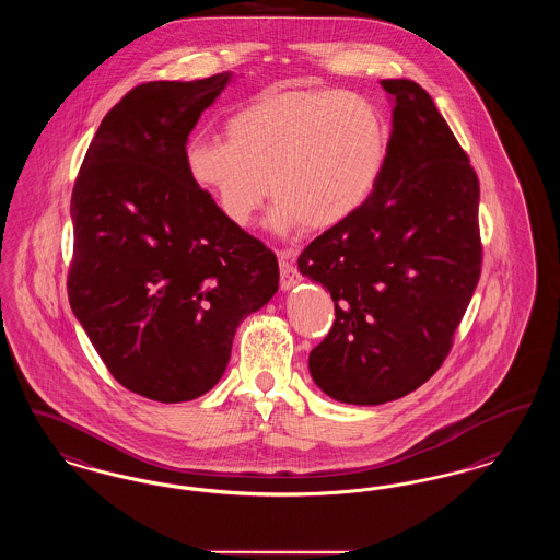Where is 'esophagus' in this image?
I'll use <instances>...</instances> for the list:
<instances>
[{
    "instance_id": "1",
    "label": "esophagus",
    "mask_w": 560,
    "mask_h": 560,
    "mask_svg": "<svg viewBox=\"0 0 560 560\" xmlns=\"http://www.w3.org/2000/svg\"><path fill=\"white\" fill-rule=\"evenodd\" d=\"M279 258V270H281V290L288 291L300 283V275L291 265L290 252H277Z\"/></svg>"
}]
</instances>
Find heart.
I'll return each instance as SVG.
<instances>
[{"instance_id": "1", "label": "heart", "mask_w": 560, "mask_h": 560, "mask_svg": "<svg viewBox=\"0 0 560 560\" xmlns=\"http://www.w3.org/2000/svg\"><path fill=\"white\" fill-rule=\"evenodd\" d=\"M226 137L187 141L189 179L237 229L252 226L270 189L279 235L350 221L373 196L389 150L380 106L343 90L262 91L229 116Z\"/></svg>"}]
</instances>
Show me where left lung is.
Segmentation results:
<instances>
[{"instance_id":"left-lung-1","label":"left lung","mask_w":560,"mask_h":560,"mask_svg":"<svg viewBox=\"0 0 560 560\" xmlns=\"http://www.w3.org/2000/svg\"><path fill=\"white\" fill-rule=\"evenodd\" d=\"M381 88L394 110L380 183L298 258L336 302L311 375L329 398L359 406L398 400L442 366L481 272L469 158L421 85L385 79Z\"/></svg>"}]
</instances>
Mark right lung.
Listing matches in <instances>:
<instances>
[{
  "label": "right lung",
  "instance_id": "1",
  "mask_svg": "<svg viewBox=\"0 0 560 560\" xmlns=\"http://www.w3.org/2000/svg\"><path fill=\"white\" fill-rule=\"evenodd\" d=\"M233 72L154 81L104 116L72 189L70 308L114 380L177 404L223 377L240 323L279 288L275 254L185 171L187 137Z\"/></svg>",
  "mask_w": 560,
  "mask_h": 560
}]
</instances>
